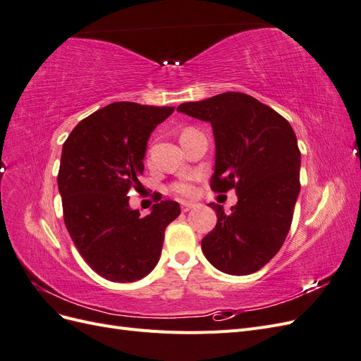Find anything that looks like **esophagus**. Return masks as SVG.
<instances>
[{"mask_svg": "<svg viewBox=\"0 0 361 361\" xmlns=\"http://www.w3.org/2000/svg\"><path fill=\"white\" fill-rule=\"evenodd\" d=\"M195 206H197V204L192 203V202H182V203H180V207H182L183 212H188L190 209H194Z\"/></svg>", "mask_w": 361, "mask_h": 361, "instance_id": "34e87169", "label": "esophagus"}]
</instances>
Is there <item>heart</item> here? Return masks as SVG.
Masks as SVG:
<instances>
[{
    "instance_id": "obj_1",
    "label": "heart",
    "mask_w": 361,
    "mask_h": 361,
    "mask_svg": "<svg viewBox=\"0 0 361 361\" xmlns=\"http://www.w3.org/2000/svg\"><path fill=\"white\" fill-rule=\"evenodd\" d=\"M173 191L178 192V194H182V195H191L194 192V187H192L191 182L182 180V182H178V183L173 185Z\"/></svg>"
}]
</instances>
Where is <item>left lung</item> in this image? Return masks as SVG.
<instances>
[{
    "mask_svg": "<svg viewBox=\"0 0 361 361\" xmlns=\"http://www.w3.org/2000/svg\"><path fill=\"white\" fill-rule=\"evenodd\" d=\"M178 111L211 123L215 140V192L235 190L226 214L209 203L216 226L202 239L204 257L226 274L247 276L277 255L288 236L300 194L301 154L292 126L253 96L227 92Z\"/></svg>",
    "mask_w": 361,
    "mask_h": 361,
    "instance_id": "obj_1",
    "label": "left lung"
}]
</instances>
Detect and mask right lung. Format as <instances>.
Returning <instances> with one entry per match:
<instances>
[{
  "instance_id": "obj_1",
  "label": "right lung",
  "mask_w": 361,
  "mask_h": 361,
  "mask_svg": "<svg viewBox=\"0 0 361 361\" xmlns=\"http://www.w3.org/2000/svg\"><path fill=\"white\" fill-rule=\"evenodd\" d=\"M174 106L114 102L75 126L64 141L59 191L64 224L80 255L104 279L130 283L158 264L166 227L180 214L162 200L141 216L128 192L140 187L147 140Z\"/></svg>"
}]
</instances>
